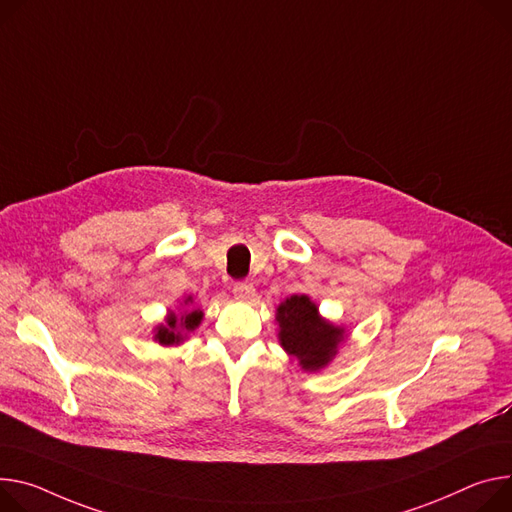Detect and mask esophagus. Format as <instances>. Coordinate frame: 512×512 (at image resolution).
Here are the masks:
<instances>
[{
    "label": "esophagus",
    "mask_w": 512,
    "mask_h": 512,
    "mask_svg": "<svg viewBox=\"0 0 512 512\" xmlns=\"http://www.w3.org/2000/svg\"><path fill=\"white\" fill-rule=\"evenodd\" d=\"M232 292H235V296L239 300H251L255 296V288L249 282H237L235 288H232Z\"/></svg>",
    "instance_id": "34e87169"
}]
</instances>
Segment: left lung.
Masks as SVG:
<instances>
[{
	"mask_svg": "<svg viewBox=\"0 0 512 512\" xmlns=\"http://www.w3.org/2000/svg\"><path fill=\"white\" fill-rule=\"evenodd\" d=\"M280 324V345L294 355L304 371H318L327 367L345 341V329L318 314V306L308 296H290L275 314Z\"/></svg>",
	"mask_w": 512,
	"mask_h": 512,
	"instance_id": "obj_1",
	"label": "left lung"
}]
</instances>
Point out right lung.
I'll use <instances>...</instances> for the list:
<instances>
[{
    "label": "right lung",
    "mask_w": 512,
    "mask_h": 512,
    "mask_svg": "<svg viewBox=\"0 0 512 512\" xmlns=\"http://www.w3.org/2000/svg\"><path fill=\"white\" fill-rule=\"evenodd\" d=\"M183 304H192V296L185 298ZM202 318H204V312L200 308L185 310L181 316H177L175 312H169L165 322L159 324V327H155V341L165 347L179 345V343H183L185 337H188V333H192L200 327Z\"/></svg>",
    "instance_id": "obj_1"
}]
</instances>
